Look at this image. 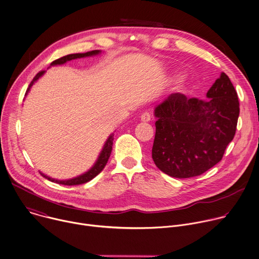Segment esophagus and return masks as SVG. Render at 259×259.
<instances>
[{
	"instance_id": "esophagus-1",
	"label": "esophagus",
	"mask_w": 259,
	"mask_h": 259,
	"mask_svg": "<svg viewBox=\"0 0 259 259\" xmlns=\"http://www.w3.org/2000/svg\"><path fill=\"white\" fill-rule=\"evenodd\" d=\"M150 115H149V113H147V112H145V113H143L142 115H141V117H140V119H141V121L142 122H149L150 121Z\"/></svg>"
}]
</instances>
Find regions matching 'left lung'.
I'll list each match as a JSON object with an SVG mask.
<instances>
[{
  "mask_svg": "<svg viewBox=\"0 0 259 259\" xmlns=\"http://www.w3.org/2000/svg\"><path fill=\"white\" fill-rule=\"evenodd\" d=\"M206 98L173 94L155 107L152 159L164 174L179 179L199 176L222 160L233 140L240 108L228 75L221 74Z\"/></svg>",
  "mask_w": 259,
  "mask_h": 259,
  "instance_id": "8db88e82",
  "label": "left lung"
}]
</instances>
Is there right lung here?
I'll list each match as a JSON object with an SVG mask.
<instances>
[{
  "instance_id": "right-lung-1",
  "label": "right lung",
  "mask_w": 259,
  "mask_h": 259,
  "mask_svg": "<svg viewBox=\"0 0 259 259\" xmlns=\"http://www.w3.org/2000/svg\"><path fill=\"white\" fill-rule=\"evenodd\" d=\"M101 54V51L99 50H96V51H92V52H88V53H84V54H71V55H67L65 57H62L58 60H55L51 65L52 66H55V65H62V64H65L66 62L68 61H71V60H75V59H79V58H84V57H92V56H96V55H99ZM46 71H40L38 72L34 78L32 79V81L30 82L28 89L26 91V94L25 96L28 94V92L30 91V88L34 84L35 81L38 80V78H40L44 74H45ZM113 140H114V133H112L109 138L107 139L96 163L93 165V167L91 169H89L86 173L76 177V178H73V179H69V180H56V179H53V178H50L48 177L47 175L40 173L45 178H47L48 180L52 181V182H55V183H58V184H62V185H68V186H71V185H80V184H84L86 182H89L91 180H93L95 177H97L101 171L104 169V167L106 166L108 160H109V157L111 155V152H112V148H113Z\"/></svg>"
}]
</instances>
